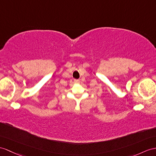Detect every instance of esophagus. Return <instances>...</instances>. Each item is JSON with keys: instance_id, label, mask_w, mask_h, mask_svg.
I'll list each match as a JSON object with an SVG mask.
<instances>
[{"instance_id": "esophagus-1", "label": "esophagus", "mask_w": 156, "mask_h": 156, "mask_svg": "<svg viewBox=\"0 0 156 156\" xmlns=\"http://www.w3.org/2000/svg\"><path fill=\"white\" fill-rule=\"evenodd\" d=\"M74 83H80V81H79V79H75Z\"/></svg>"}]
</instances>
